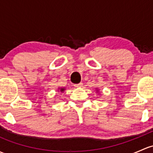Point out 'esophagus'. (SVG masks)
<instances>
[{
	"instance_id": "esophagus-1",
	"label": "esophagus",
	"mask_w": 153,
	"mask_h": 153,
	"mask_svg": "<svg viewBox=\"0 0 153 153\" xmlns=\"http://www.w3.org/2000/svg\"><path fill=\"white\" fill-rule=\"evenodd\" d=\"M82 86H83V83H78V84L74 85V86H75V87H81Z\"/></svg>"
}]
</instances>
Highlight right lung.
<instances>
[{"label": "right lung", "instance_id": "right-lung-1", "mask_svg": "<svg viewBox=\"0 0 153 153\" xmlns=\"http://www.w3.org/2000/svg\"><path fill=\"white\" fill-rule=\"evenodd\" d=\"M64 89H63V88H62V89H61V91H64Z\"/></svg>", "mask_w": 153, "mask_h": 153}]
</instances>
